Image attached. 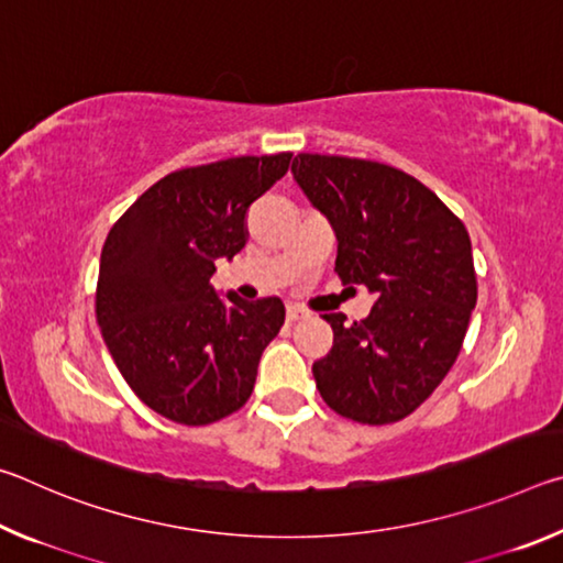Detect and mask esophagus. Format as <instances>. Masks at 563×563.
Returning a JSON list of instances; mask_svg holds the SVG:
<instances>
[{
  "mask_svg": "<svg viewBox=\"0 0 563 563\" xmlns=\"http://www.w3.org/2000/svg\"><path fill=\"white\" fill-rule=\"evenodd\" d=\"M310 312L302 308V305H288V322H298V320H305L308 318Z\"/></svg>",
  "mask_w": 563,
  "mask_h": 563,
  "instance_id": "esophagus-1",
  "label": "esophagus"
}]
</instances>
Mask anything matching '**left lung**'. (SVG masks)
I'll list each match as a JSON object with an SVG mask.
<instances>
[{"mask_svg":"<svg viewBox=\"0 0 563 563\" xmlns=\"http://www.w3.org/2000/svg\"><path fill=\"white\" fill-rule=\"evenodd\" d=\"M292 176L338 238L342 285H365V320L325 312L332 347L312 365L320 397L360 424L412 415L450 373L476 305L464 223L415 176L367 158L298 154Z\"/></svg>","mask_w":563,"mask_h":563,"instance_id":"8db88e82","label":"left lung"}]
</instances>
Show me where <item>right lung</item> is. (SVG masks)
<instances>
[{
  "label": "right lung",
  "mask_w": 563,
  "mask_h": 563,
  "mask_svg": "<svg viewBox=\"0 0 563 563\" xmlns=\"http://www.w3.org/2000/svg\"><path fill=\"white\" fill-rule=\"evenodd\" d=\"M290 161L283 151L174 170L107 235L97 283L103 342L133 395L170 422H218L253 393L285 305L216 292L211 275L216 258L243 251L247 208Z\"/></svg>",
  "instance_id": "right-lung-1"
}]
</instances>
